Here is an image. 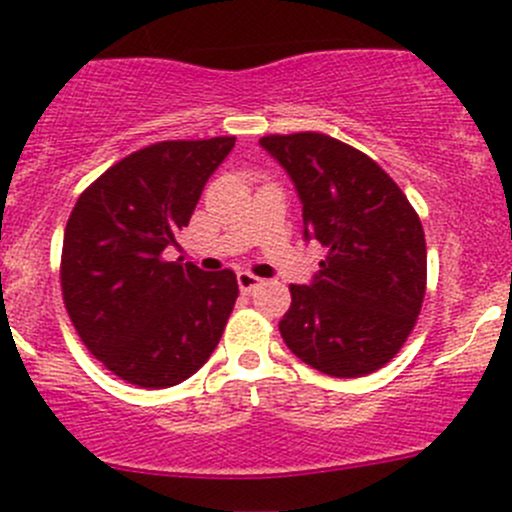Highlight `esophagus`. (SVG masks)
Here are the masks:
<instances>
[{
    "label": "esophagus",
    "mask_w": 512,
    "mask_h": 512,
    "mask_svg": "<svg viewBox=\"0 0 512 512\" xmlns=\"http://www.w3.org/2000/svg\"><path fill=\"white\" fill-rule=\"evenodd\" d=\"M236 281H239V288H241V293H251V291H256L258 286H261V278L258 276H254V273H249V271H239V276H236Z\"/></svg>",
    "instance_id": "esophagus-1"
}]
</instances>
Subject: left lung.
Listing matches in <instances>:
<instances>
[{
    "label": "left lung",
    "mask_w": 512,
    "mask_h": 512,
    "mask_svg": "<svg viewBox=\"0 0 512 512\" xmlns=\"http://www.w3.org/2000/svg\"><path fill=\"white\" fill-rule=\"evenodd\" d=\"M258 142L293 179L303 236L328 249L313 283L291 286L281 337L330 377L379 370L402 350L424 303L426 241L414 207L377 162L330 135Z\"/></svg>",
    "instance_id": "left-lung-1"
}]
</instances>
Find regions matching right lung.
Here are the masks:
<instances>
[{
  "label": "right lung",
  "mask_w": 512,
  "mask_h": 512,
  "mask_svg": "<svg viewBox=\"0 0 512 512\" xmlns=\"http://www.w3.org/2000/svg\"><path fill=\"white\" fill-rule=\"evenodd\" d=\"M236 138L167 140L123 157L78 197L61 254V291L83 345L145 389L192 377L219 345L234 271L167 261L202 189Z\"/></svg>",
  "instance_id": "add662e5"
}]
</instances>
